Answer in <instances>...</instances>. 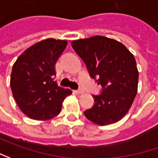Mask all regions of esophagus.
<instances>
[{"mask_svg":"<svg viewBox=\"0 0 158 158\" xmlns=\"http://www.w3.org/2000/svg\"><path fill=\"white\" fill-rule=\"evenodd\" d=\"M77 94H84V90L82 89H79V90H76V91H74Z\"/></svg>","mask_w":158,"mask_h":158,"instance_id":"obj_1","label":"esophagus"}]
</instances>
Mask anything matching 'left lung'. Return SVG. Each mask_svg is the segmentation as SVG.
<instances>
[{
	"mask_svg": "<svg viewBox=\"0 0 158 158\" xmlns=\"http://www.w3.org/2000/svg\"><path fill=\"white\" fill-rule=\"evenodd\" d=\"M72 45L91 77L103 87L101 94L93 95L95 103L84 112L85 117L101 126L119 122L137 94L139 73L134 55L121 42L102 35L73 40Z\"/></svg>",
	"mask_w": 158,
	"mask_h": 158,
	"instance_id": "8db88e82",
	"label": "left lung"
}]
</instances>
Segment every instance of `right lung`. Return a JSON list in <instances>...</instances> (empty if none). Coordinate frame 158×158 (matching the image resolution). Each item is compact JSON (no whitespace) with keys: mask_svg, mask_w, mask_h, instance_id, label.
Listing matches in <instances>:
<instances>
[{"mask_svg":"<svg viewBox=\"0 0 158 158\" xmlns=\"http://www.w3.org/2000/svg\"><path fill=\"white\" fill-rule=\"evenodd\" d=\"M66 45V40L47 38L29 47L15 62L10 77L12 94L30 119L47 121L57 116L64 100L73 93L54 81L55 64Z\"/></svg>","mask_w":158,"mask_h":158,"instance_id":"right-lung-1","label":"right lung"}]
</instances>
